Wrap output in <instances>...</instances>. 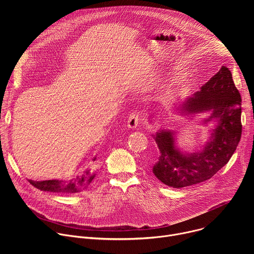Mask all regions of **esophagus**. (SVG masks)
I'll return each instance as SVG.
<instances>
[{"mask_svg": "<svg viewBox=\"0 0 254 254\" xmlns=\"http://www.w3.org/2000/svg\"><path fill=\"white\" fill-rule=\"evenodd\" d=\"M139 125V117L138 115L136 114H131L129 117H128V120H127V127L128 128H136Z\"/></svg>", "mask_w": 254, "mask_h": 254, "instance_id": "34e87169", "label": "esophagus"}]
</instances>
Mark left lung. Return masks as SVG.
Segmentation results:
<instances>
[{
	"mask_svg": "<svg viewBox=\"0 0 254 254\" xmlns=\"http://www.w3.org/2000/svg\"><path fill=\"white\" fill-rule=\"evenodd\" d=\"M205 112L212 115L204 124L214 119L217 126L201 151L181 152L171 130L161 129L154 134L161 156L153 173L165 185L183 188L204 182L224 167L235 152L242 131L241 96L225 66L181 106V113L185 115Z\"/></svg>",
	"mask_w": 254,
	"mask_h": 254,
	"instance_id": "left-lung-1",
	"label": "left lung"
}]
</instances>
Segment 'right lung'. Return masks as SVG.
Returning <instances> with one entry per match:
<instances>
[{
	"mask_svg": "<svg viewBox=\"0 0 254 254\" xmlns=\"http://www.w3.org/2000/svg\"><path fill=\"white\" fill-rule=\"evenodd\" d=\"M95 161V158L93 159ZM95 174H90L89 170H86L84 174L69 181L59 180H47V181H32L29 180L31 185L41 191L54 192V193H77L84 190L93 180Z\"/></svg>",
	"mask_w": 254,
	"mask_h": 254,
	"instance_id": "obj_1",
	"label": "right lung"
}]
</instances>
